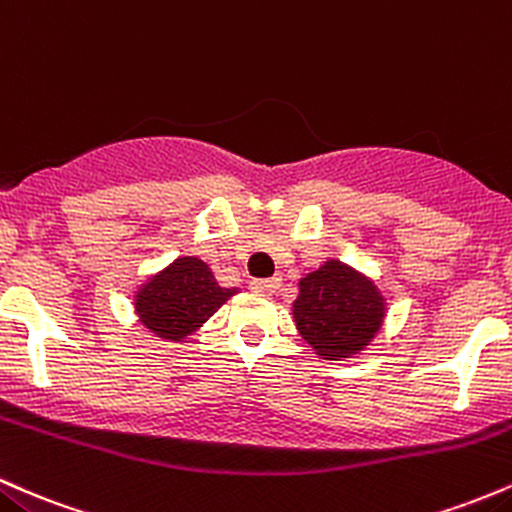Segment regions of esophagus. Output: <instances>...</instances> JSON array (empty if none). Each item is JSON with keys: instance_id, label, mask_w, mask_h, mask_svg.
Listing matches in <instances>:
<instances>
[{"instance_id": "obj_1", "label": "esophagus", "mask_w": 512, "mask_h": 512, "mask_svg": "<svg viewBox=\"0 0 512 512\" xmlns=\"http://www.w3.org/2000/svg\"><path fill=\"white\" fill-rule=\"evenodd\" d=\"M280 285V278H258L251 280V290L256 292H275Z\"/></svg>"}]
</instances>
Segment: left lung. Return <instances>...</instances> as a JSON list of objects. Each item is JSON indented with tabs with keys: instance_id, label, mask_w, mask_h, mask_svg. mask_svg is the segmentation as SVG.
Returning <instances> with one entry per match:
<instances>
[{
	"instance_id": "obj_1",
	"label": "left lung",
	"mask_w": 512,
	"mask_h": 512,
	"mask_svg": "<svg viewBox=\"0 0 512 512\" xmlns=\"http://www.w3.org/2000/svg\"><path fill=\"white\" fill-rule=\"evenodd\" d=\"M292 314L297 331L317 355L341 360L370 346L382 326L384 300L365 275L341 261H326L300 280Z\"/></svg>"
}]
</instances>
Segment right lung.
<instances>
[{"mask_svg":"<svg viewBox=\"0 0 512 512\" xmlns=\"http://www.w3.org/2000/svg\"><path fill=\"white\" fill-rule=\"evenodd\" d=\"M237 287H220L200 258L181 256L135 295V312L159 338L181 341L203 326Z\"/></svg>","mask_w":512,"mask_h":512,"instance_id":"1","label":"right lung"}]
</instances>
